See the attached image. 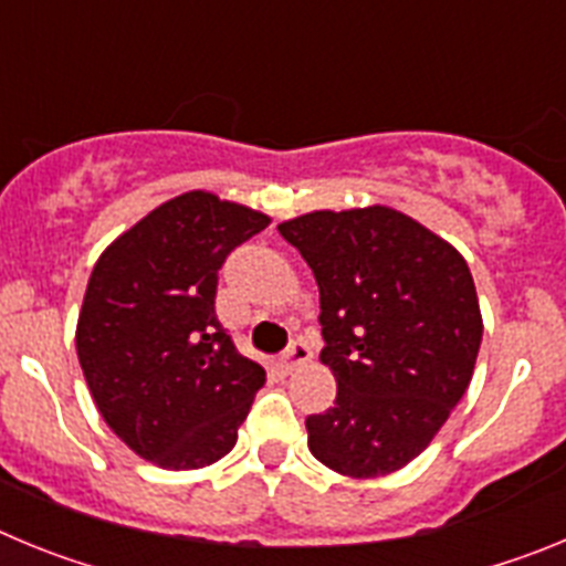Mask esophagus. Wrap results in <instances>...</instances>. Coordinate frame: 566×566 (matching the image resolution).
<instances>
[{
  "instance_id": "1",
  "label": "esophagus",
  "mask_w": 566,
  "mask_h": 566,
  "mask_svg": "<svg viewBox=\"0 0 566 566\" xmlns=\"http://www.w3.org/2000/svg\"><path fill=\"white\" fill-rule=\"evenodd\" d=\"M308 359H312V348H308L303 339H297V343L289 345L286 354H283V365H286V371H294V368H300V365H306Z\"/></svg>"
}]
</instances>
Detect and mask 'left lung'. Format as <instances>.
Wrapping results in <instances>:
<instances>
[{"mask_svg":"<svg viewBox=\"0 0 566 566\" xmlns=\"http://www.w3.org/2000/svg\"><path fill=\"white\" fill-rule=\"evenodd\" d=\"M319 289V363L337 379L308 451L348 479L402 470L468 391L482 345L468 260L399 209H314L277 223Z\"/></svg>","mask_w":566,"mask_h":566,"instance_id":"obj_1","label":"left lung"}]
</instances>
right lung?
Returning a JSON list of instances; mask_svg holds the SVG:
<instances>
[{
	"label": "right lung",
	"mask_w": 566,
	"mask_h": 566,
	"mask_svg": "<svg viewBox=\"0 0 566 566\" xmlns=\"http://www.w3.org/2000/svg\"><path fill=\"white\" fill-rule=\"evenodd\" d=\"M272 218L207 189L175 195L122 232L90 272L76 352L113 433L164 470L209 468L266 382L214 317L218 269Z\"/></svg>",
	"instance_id": "right-lung-1"
}]
</instances>
